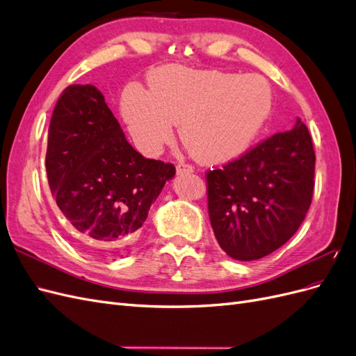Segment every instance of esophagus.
I'll use <instances>...</instances> for the list:
<instances>
[{
    "label": "esophagus",
    "instance_id": "34e87169",
    "mask_svg": "<svg viewBox=\"0 0 356 356\" xmlns=\"http://www.w3.org/2000/svg\"><path fill=\"white\" fill-rule=\"evenodd\" d=\"M193 170H195V169H193V166L188 165V163H178V165H177V174H178V175L191 174Z\"/></svg>",
    "mask_w": 356,
    "mask_h": 356
}]
</instances>
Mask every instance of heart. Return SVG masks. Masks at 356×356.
<instances>
[{
	"instance_id": "b5f03b06",
	"label": "heart",
	"mask_w": 356,
	"mask_h": 356,
	"mask_svg": "<svg viewBox=\"0 0 356 356\" xmlns=\"http://www.w3.org/2000/svg\"><path fill=\"white\" fill-rule=\"evenodd\" d=\"M149 86H129L122 98L129 132L147 156H156L179 124L182 143L197 160L227 163L251 148L273 106L270 84L257 74L172 65L149 75Z\"/></svg>"
}]
</instances>
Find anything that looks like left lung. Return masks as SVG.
<instances>
[{
  "label": "left lung",
  "instance_id": "left-lung-1",
  "mask_svg": "<svg viewBox=\"0 0 356 356\" xmlns=\"http://www.w3.org/2000/svg\"><path fill=\"white\" fill-rule=\"evenodd\" d=\"M215 238L234 260L251 261L281 248L303 222L315 187V149L303 122L264 139L207 174Z\"/></svg>",
  "mask_w": 356,
  "mask_h": 356
}]
</instances>
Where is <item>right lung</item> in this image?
<instances>
[{
    "mask_svg": "<svg viewBox=\"0 0 356 356\" xmlns=\"http://www.w3.org/2000/svg\"><path fill=\"white\" fill-rule=\"evenodd\" d=\"M46 172L86 251L108 255L136 241L175 166L139 154L95 86L71 84L50 118Z\"/></svg>",
    "mask_w": 356,
    "mask_h": 356,
    "instance_id": "add662e5",
    "label": "right lung"
}]
</instances>
